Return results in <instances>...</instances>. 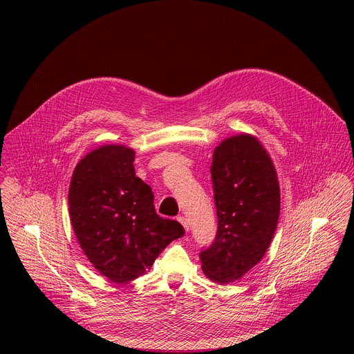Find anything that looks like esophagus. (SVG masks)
Segmentation results:
<instances>
[{"mask_svg":"<svg viewBox=\"0 0 354 354\" xmlns=\"http://www.w3.org/2000/svg\"><path fill=\"white\" fill-rule=\"evenodd\" d=\"M178 221L183 225L185 231L187 232V231H189V221H187V218H186V217H178Z\"/></svg>","mask_w":354,"mask_h":354,"instance_id":"obj_1","label":"esophagus"}]
</instances>
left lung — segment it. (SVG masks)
Returning <instances> with one entry per match:
<instances>
[{"mask_svg":"<svg viewBox=\"0 0 354 354\" xmlns=\"http://www.w3.org/2000/svg\"><path fill=\"white\" fill-rule=\"evenodd\" d=\"M212 179L218 228L200 261L210 280L228 284L257 266L269 249L280 216V186L268 151L248 133L214 148Z\"/></svg>","mask_w":354,"mask_h":354,"instance_id":"left-lung-1","label":"left lung"}]
</instances>
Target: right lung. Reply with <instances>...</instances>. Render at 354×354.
Returning a JSON list of instances; mask_svg holds the SVG:
<instances>
[{"label":"right lung","instance_id":"right-lung-1","mask_svg":"<svg viewBox=\"0 0 354 354\" xmlns=\"http://www.w3.org/2000/svg\"><path fill=\"white\" fill-rule=\"evenodd\" d=\"M134 157L126 145H100L77 164L68 189L78 243L92 266L115 283L145 274L185 234L178 221L156 213L153 190L136 176Z\"/></svg>","mask_w":354,"mask_h":354}]
</instances>
